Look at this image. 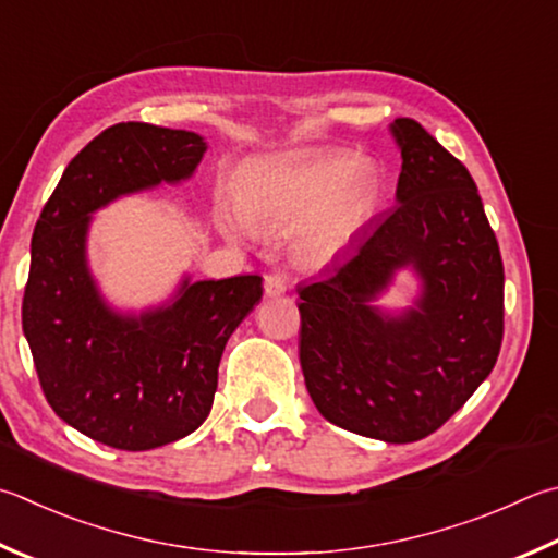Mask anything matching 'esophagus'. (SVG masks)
Here are the masks:
<instances>
[{
    "mask_svg": "<svg viewBox=\"0 0 558 558\" xmlns=\"http://www.w3.org/2000/svg\"><path fill=\"white\" fill-rule=\"evenodd\" d=\"M263 288H266L268 298H280V295H286L288 280L282 278L280 272H268V276L263 278Z\"/></svg>",
    "mask_w": 558,
    "mask_h": 558,
    "instance_id": "1",
    "label": "esophagus"
}]
</instances>
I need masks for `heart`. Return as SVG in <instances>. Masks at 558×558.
Masks as SVG:
<instances>
[{
	"label": "heart",
	"instance_id": "heart-1",
	"mask_svg": "<svg viewBox=\"0 0 558 558\" xmlns=\"http://www.w3.org/2000/svg\"><path fill=\"white\" fill-rule=\"evenodd\" d=\"M376 197L371 168L343 154L278 160L248 168L239 182L236 202H221L219 229L244 236L248 219L288 227L302 217L298 251L322 258L339 251L353 236Z\"/></svg>",
	"mask_w": 558,
	"mask_h": 558
}]
</instances>
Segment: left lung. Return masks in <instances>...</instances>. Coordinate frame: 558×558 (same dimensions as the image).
Returning <instances> with one entry per match:
<instances>
[{
  "instance_id": "obj_1",
  "label": "left lung",
  "mask_w": 558,
  "mask_h": 558,
  "mask_svg": "<svg viewBox=\"0 0 558 558\" xmlns=\"http://www.w3.org/2000/svg\"><path fill=\"white\" fill-rule=\"evenodd\" d=\"M398 207L347 256L302 282L300 366L324 420L361 437H429L490 376L502 343L505 272L478 187L420 121L395 119ZM402 267L423 295L400 318L369 302Z\"/></svg>"
}]
</instances>
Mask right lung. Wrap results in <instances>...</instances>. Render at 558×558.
<instances>
[{
	"instance_id": "right-lung-1",
	"label": "right lung",
	"mask_w": 558,
	"mask_h": 558,
	"mask_svg": "<svg viewBox=\"0 0 558 558\" xmlns=\"http://www.w3.org/2000/svg\"><path fill=\"white\" fill-rule=\"evenodd\" d=\"M207 144L121 121L70 160L32 239L22 327L60 420L107 447L148 451L207 420L231 333L263 298L260 276L182 282L173 305L121 317L87 270L89 215L126 192L192 175Z\"/></svg>"
}]
</instances>
